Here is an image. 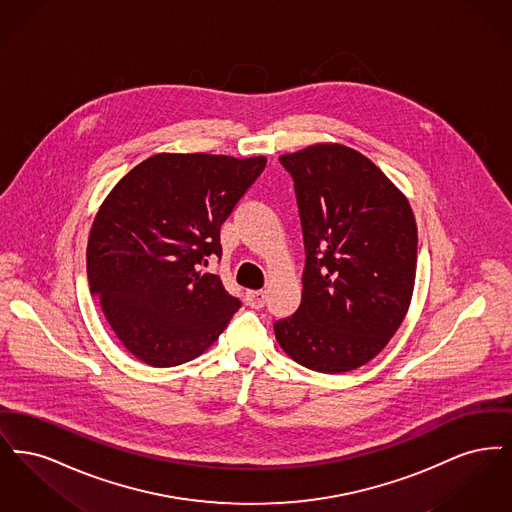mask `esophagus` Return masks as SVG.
Segmentation results:
<instances>
[{"label":"esophagus","instance_id":"esophagus-1","mask_svg":"<svg viewBox=\"0 0 512 512\" xmlns=\"http://www.w3.org/2000/svg\"><path fill=\"white\" fill-rule=\"evenodd\" d=\"M245 301H247L249 307L261 309L265 305V301H267V292L265 290H247Z\"/></svg>","mask_w":512,"mask_h":512}]
</instances>
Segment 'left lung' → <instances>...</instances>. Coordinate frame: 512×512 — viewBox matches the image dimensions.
Here are the masks:
<instances>
[{"instance_id": "1", "label": "left lung", "mask_w": 512, "mask_h": 512, "mask_svg": "<svg viewBox=\"0 0 512 512\" xmlns=\"http://www.w3.org/2000/svg\"><path fill=\"white\" fill-rule=\"evenodd\" d=\"M305 242L301 305L274 322L295 363L340 374L372 361L409 311L418 232L409 199L353 147L322 142L280 155Z\"/></svg>"}]
</instances>
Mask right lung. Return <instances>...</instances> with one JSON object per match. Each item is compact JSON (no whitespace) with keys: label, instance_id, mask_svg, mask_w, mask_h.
<instances>
[{"label":"right lung","instance_id":"1","mask_svg":"<svg viewBox=\"0 0 512 512\" xmlns=\"http://www.w3.org/2000/svg\"><path fill=\"white\" fill-rule=\"evenodd\" d=\"M265 165L263 155L157 153L103 199L86 249L90 292L142 363L192 361L242 307L199 267L222 255L220 226Z\"/></svg>","mask_w":512,"mask_h":512}]
</instances>
